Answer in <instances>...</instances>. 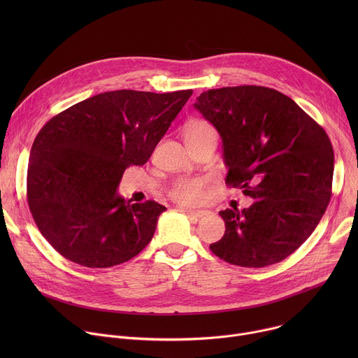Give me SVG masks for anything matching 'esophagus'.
Listing matches in <instances>:
<instances>
[{
    "label": "esophagus",
    "mask_w": 358,
    "mask_h": 358,
    "mask_svg": "<svg viewBox=\"0 0 358 358\" xmlns=\"http://www.w3.org/2000/svg\"><path fill=\"white\" fill-rule=\"evenodd\" d=\"M185 213L192 218H202L210 214V211H206V210H185Z\"/></svg>",
    "instance_id": "obj_1"
}]
</instances>
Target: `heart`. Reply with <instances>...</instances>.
<instances>
[{"mask_svg": "<svg viewBox=\"0 0 358 358\" xmlns=\"http://www.w3.org/2000/svg\"><path fill=\"white\" fill-rule=\"evenodd\" d=\"M210 133H215L213 124L202 119H192L184 126L185 141L198 140ZM211 184L210 177H180L169 187L167 194L181 206H198L206 198V191Z\"/></svg>", "mask_w": 358, "mask_h": 358, "instance_id": "obj_1", "label": "heart"}]
</instances>
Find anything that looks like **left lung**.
<instances>
[{
	"label": "left lung",
	"instance_id": "1",
	"mask_svg": "<svg viewBox=\"0 0 358 358\" xmlns=\"http://www.w3.org/2000/svg\"><path fill=\"white\" fill-rule=\"evenodd\" d=\"M194 108L222 138L227 185L253 203L225 210L210 249L243 268L278 264L308 239L331 198L334 152L324 129L286 94L243 85L202 92Z\"/></svg>",
	"mask_w": 358,
	"mask_h": 358
}]
</instances>
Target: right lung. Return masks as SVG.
<instances>
[{
	"mask_svg": "<svg viewBox=\"0 0 358 358\" xmlns=\"http://www.w3.org/2000/svg\"><path fill=\"white\" fill-rule=\"evenodd\" d=\"M192 90H113L50 119L31 148L27 198L43 238L64 258L112 268L138 255L166 207L117 194L123 173L143 166Z\"/></svg>",
	"mask_w": 358,
	"mask_h": 358,
	"instance_id": "obj_1",
	"label": "right lung"
}]
</instances>
